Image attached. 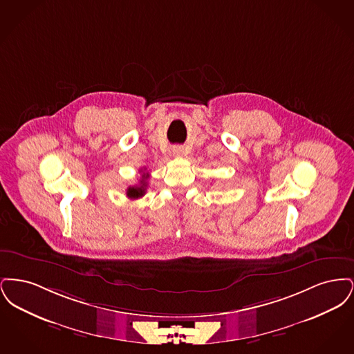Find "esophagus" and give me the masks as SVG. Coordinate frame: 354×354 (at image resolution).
<instances>
[{
	"instance_id": "obj_1",
	"label": "esophagus",
	"mask_w": 354,
	"mask_h": 354,
	"mask_svg": "<svg viewBox=\"0 0 354 354\" xmlns=\"http://www.w3.org/2000/svg\"><path fill=\"white\" fill-rule=\"evenodd\" d=\"M174 153H175V155H180V153H183V149L176 147V149H174Z\"/></svg>"
}]
</instances>
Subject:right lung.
<instances>
[{
	"label": "right lung",
	"mask_w": 354,
	"mask_h": 354,
	"mask_svg": "<svg viewBox=\"0 0 354 354\" xmlns=\"http://www.w3.org/2000/svg\"><path fill=\"white\" fill-rule=\"evenodd\" d=\"M140 172H143V174H142V178H140L139 183L127 188L126 195H127L130 199H138V198H142V196L146 194V189H147V185H149V178H150V175H149V172L146 174V172H145V169H140Z\"/></svg>",
	"instance_id": "1"
}]
</instances>
